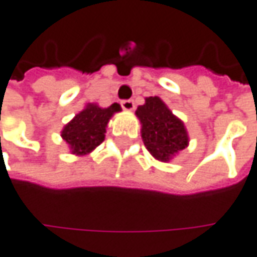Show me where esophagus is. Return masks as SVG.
Here are the masks:
<instances>
[{
  "label": "esophagus",
  "mask_w": 257,
  "mask_h": 257,
  "mask_svg": "<svg viewBox=\"0 0 257 257\" xmlns=\"http://www.w3.org/2000/svg\"><path fill=\"white\" fill-rule=\"evenodd\" d=\"M120 106L123 107L125 110H134V107H135V103H134V100H131V99H126V100H122V102H120Z\"/></svg>",
  "instance_id": "1"
}]
</instances>
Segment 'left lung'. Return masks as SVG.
Instances as JSON below:
<instances>
[{
    "instance_id": "1",
    "label": "left lung",
    "mask_w": 257,
    "mask_h": 257,
    "mask_svg": "<svg viewBox=\"0 0 257 257\" xmlns=\"http://www.w3.org/2000/svg\"><path fill=\"white\" fill-rule=\"evenodd\" d=\"M141 137L151 155L167 162L188 147V134L181 119L174 115L158 96H150L137 109Z\"/></svg>"
}]
</instances>
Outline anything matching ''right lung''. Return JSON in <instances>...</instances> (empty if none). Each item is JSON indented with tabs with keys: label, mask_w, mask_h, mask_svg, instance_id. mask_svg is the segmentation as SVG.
<instances>
[{
	"label": "right lung",
	"mask_w": 257,
	"mask_h": 257,
	"mask_svg": "<svg viewBox=\"0 0 257 257\" xmlns=\"http://www.w3.org/2000/svg\"><path fill=\"white\" fill-rule=\"evenodd\" d=\"M119 110L120 106L117 103L109 107L87 103L62 131V138L69 144L72 154L86 155L99 147L105 140L109 119Z\"/></svg>",
	"instance_id": "1"
}]
</instances>
